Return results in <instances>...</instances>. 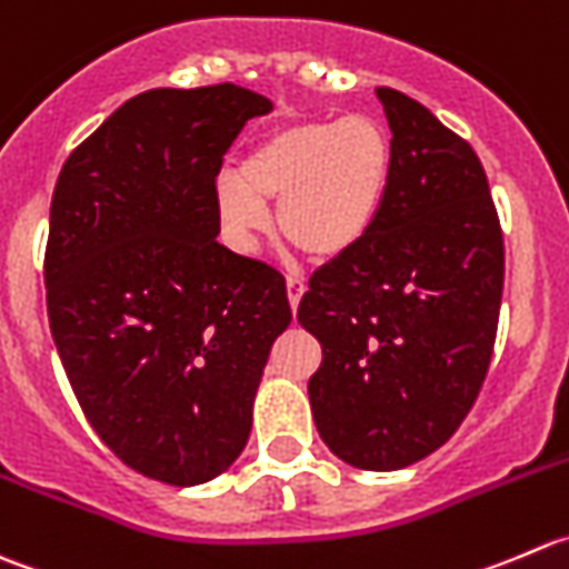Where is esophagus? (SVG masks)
<instances>
[{"label": "esophagus", "mask_w": 569, "mask_h": 569, "mask_svg": "<svg viewBox=\"0 0 569 569\" xmlns=\"http://www.w3.org/2000/svg\"><path fill=\"white\" fill-rule=\"evenodd\" d=\"M303 290H307V284H303L301 277H287V301H290L292 312L298 309V301H301Z\"/></svg>", "instance_id": "esophagus-1"}]
</instances>
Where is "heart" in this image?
<instances>
[{
	"label": "heart",
	"instance_id": "heart-1",
	"mask_svg": "<svg viewBox=\"0 0 569 569\" xmlns=\"http://www.w3.org/2000/svg\"><path fill=\"white\" fill-rule=\"evenodd\" d=\"M396 149L370 116H298L268 127L238 168L216 177V210L240 251L271 227L318 262L348 257L379 223L392 188Z\"/></svg>",
	"mask_w": 569,
	"mask_h": 569
}]
</instances>
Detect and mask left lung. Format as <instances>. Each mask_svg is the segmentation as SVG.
<instances>
[{
	"label": "left lung",
	"instance_id": "1",
	"mask_svg": "<svg viewBox=\"0 0 569 569\" xmlns=\"http://www.w3.org/2000/svg\"><path fill=\"white\" fill-rule=\"evenodd\" d=\"M396 149L379 223L309 279L298 323L323 362L309 379L320 440L359 470H401L451 440L492 357L503 234L468 140L420 101L376 88Z\"/></svg>",
	"mask_w": 569,
	"mask_h": 569
}]
</instances>
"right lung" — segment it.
I'll return each mask as SVG.
<instances>
[{"instance_id":"add662e5","label":"right lung","mask_w":569,"mask_h":569,"mask_svg":"<svg viewBox=\"0 0 569 569\" xmlns=\"http://www.w3.org/2000/svg\"><path fill=\"white\" fill-rule=\"evenodd\" d=\"M266 96L154 88L71 151L49 212V326L88 423L138 473L196 487L232 468L273 340L282 273L218 243L216 177Z\"/></svg>"}]
</instances>
